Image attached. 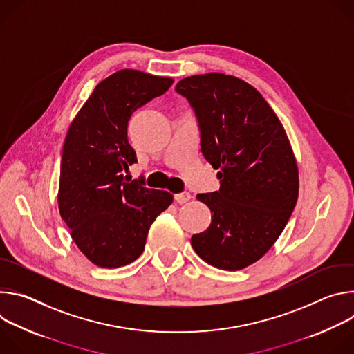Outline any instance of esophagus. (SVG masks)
I'll return each mask as SVG.
<instances>
[{
  "mask_svg": "<svg viewBox=\"0 0 354 354\" xmlns=\"http://www.w3.org/2000/svg\"><path fill=\"white\" fill-rule=\"evenodd\" d=\"M190 193L189 192H182V193H178V194H175V200L178 201L179 205H183V203H186V201H189L190 200Z\"/></svg>",
  "mask_w": 354,
  "mask_h": 354,
  "instance_id": "esophagus-1",
  "label": "esophagus"
}]
</instances>
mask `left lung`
Listing matches in <instances>:
<instances>
[{
	"mask_svg": "<svg viewBox=\"0 0 354 354\" xmlns=\"http://www.w3.org/2000/svg\"><path fill=\"white\" fill-rule=\"evenodd\" d=\"M175 91L194 112L201 153L220 169V190L196 196L213 217L192 246L217 269L241 270L273 246L295 207L292 149L270 105L245 81L212 73L183 78Z\"/></svg>",
	"mask_w": 354,
	"mask_h": 354,
	"instance_id": "obj_1",
	"label": "left lung"
}]
</instances>
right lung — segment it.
Wrapping results in <instances>:
<instances>
[{"mask_svg":"<svg viewBox=\"0 0 354 354\" xmlns=\"http://www.w3.org/2000/svg\"><path fill=\"white\" fill-rule=\"evenodd\" d=\"M172 84V78L120 70L96 85L68 127L59 209L74 242L96 266L134 262L151 224L172 203L171 193L123 175L137 162L127 138L130 116Z\"/></svg>","mask_w":354,"mask_h":354,"instance_id":"add662e5","label":"right lung"}]
</instances>
